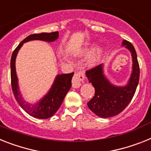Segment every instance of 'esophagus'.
Here are the masks:
<instances>
[{"mask_svg": "<svg viewBox=\"0 0 151 151\" xmlns=\"http://www.w3.org/2000/svg\"><path fill=\"white\" fill-rule=\"evenodd\" d=\"M85 78L83 71H78L75 73L72 79V87L73 88H78L81 86V82Z\"/></svg>", "mask_w": 151, "mask_h": 151, "instance_id": "obj_1", "label": "esophagus"}]
</instances>
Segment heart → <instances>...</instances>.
I'll list each match as a JSON object with an SVG mask.
<instances>
[{
    "mask_svg": "<svg viewBox=\"0 0 151 151\" xmlns=\"http://www.w3.org/2000/svg\"><path fill=\"white\" fill-rule=\"evenodd\" d=\"M102 54H103V49L102 48L99 47L97 48V50H95V48L93 47L85 48L82 51V54H83V55H90L91 54L89 58V60H88V64H89V65L91 66L95 65L100 61Z\"/></svg>",
    "mask_w": 151,
    "mask_h": 151,
    "instance_id": "1",
    "label": "heart"
}]
</instances>
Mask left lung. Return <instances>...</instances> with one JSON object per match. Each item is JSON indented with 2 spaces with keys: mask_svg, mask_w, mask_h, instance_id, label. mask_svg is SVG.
Wrapping results in <instances>:
<instances>
[{
  "mask_svg": "<svg viewBox=\"0 0 151 151\" xmlns=\"http://www.w3.org/2000/svg\"><path fill=\"white\" fill-rule=\"evenodd\" d=\"M122 46L130 52L132 57V71L126 85L113 84L105 75L103 64L86 72L89 83L95 89L94 96L87 103V106L100 117L108 118L124 111L132 100L138 85L140 68L136 50L127 40H123Z\"/></svg>",
  "mask_w": 151,
  "mask_h": 151,
  "instance_id": "1",
  "label": "left lung"
}]
</instances>
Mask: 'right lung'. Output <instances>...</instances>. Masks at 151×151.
<instances>
[{"mask_svg":"<svg viewBox=\"0 0 151 151\" xmlns=\"http://www.w3.org/2000/svg\"><path fill=\"white\" fill-rule=\"evenodd\" d=\"M59 37L58 32L41 33L29 35L19 44L14 50L11 59V87L14 95L21 108L33 117L39 119H47L51 117L58 111L64 101L66 94L71 87V80L73 73L58 74L54 83L47 93L41 99L34 104L27 102L22 97L18 85V78L16 73L15 61L17 53L23 44L30 40H43L47 42H53Z\"/></svg>","mask_w":151,"mask_h":151,"instance_id":"right-lung-1","label":"right lung"}]
</instances>
